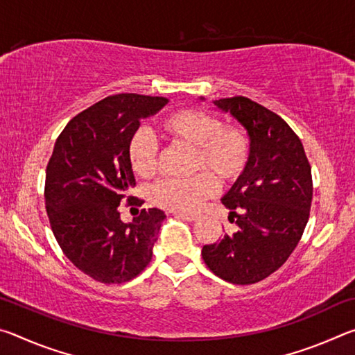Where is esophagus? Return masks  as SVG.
Wrapping results in <instances>:
<instances>
[{"instance_id": "esophagus-1", "label": "esophagus", "mask_w": 355, "mask_h": 355, "mask_svg": "<svg viewBox=\"0 0 355 355\" xmlns=\"http://www.w3.org/2000/svg\"><path fill=\"white\" fill-rule=\"evenodd\" d=\"M177 218H182L184 220H189V222H194L197 220V216L196 214H188V213H175Z\"/></svg>"}]
</instances>
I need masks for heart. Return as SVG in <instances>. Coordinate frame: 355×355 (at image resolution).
I'll use <instances>...</instances> for the list:
<instances>
[{"label":"heart","mask_w":355,"mask_h":355,"mask_svg":"<svg viewBox=\"0 0 355 355\" xmlns=\"http://www.w3.org/2000/svg\"><path fill=\"white\" fill-rule=\"evenodd\" d=\"M167 141L194 148L196 171H207L222 183L241 177L249 161V139L233 125H222L213 114L202 110H180L159 122ZM128 161L136 175L153 177L158 171V146L146 131H136L128 144ZM216 192V182L209 173L180 180L166 178L153 189L156 205L177 213H194Z\"/></svg>","instance_id":"b5f03b06"}]
</instances>
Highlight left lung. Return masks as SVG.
<instances>
[{"label":"left lung","instance_id":"1","mask_svg":"<svg viewBox=\"0 0 355 355\" xmlns=\"http://www.w3.org/2000/svg\"><path fill=\"white\" fill-rule=\"evenodd\" d=\"M213 103L245 130L249 161L220 199L238 232L203 245L202 257L222 280L257 284L277 271L302 236L313 196L311 167L302 142L277 114L245 97Z\"/></svg>","mask_w":355,"mask_h":355}]
</instances>
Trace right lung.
Wrapping results in <instances>:
<instances>
[{"label": "right lung", "instance_id": "1", "mask_svg": "<svg viewBox=\"0 0 355 355\" xmlns=\"http://www.w3.org/2000/svg\"><path fill=\"white\" fill-rule=\"evenodd\" d=\"M167 103L164 97L112 95L71 119L53 148L45 175L48 219L65 257L94 280L123 284L152 260L164 211L142 209L123 222L119 205L136 184L131 136Z\"/></svg>", "mask_w": 355, "mask_h": 355}]
</instances>
